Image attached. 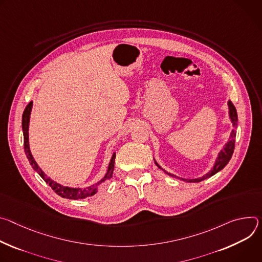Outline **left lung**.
Listing matches in <instances>:
<instances>
[{"mask_svg": "<svg viewBox=\"0 0 262 262\" xmlns=\"http://www.w3.org/2000/svg\"><path fill=\"white\" fill-rule=\"evenodd\" d=\"M228 106H229L230 119H231L232 123H233L234 129L232 130V132H231L230 140L225 144V148L220 152L219 157H217V159H216V161H215V164H214L213 168H212L208 173H206L205 176H203V177L198 178V179H189V180H187V179H182V178L176 177V176L171 175V173L165 171V172L167 173V175L172 176V177H176V178H178V179H181V180H184V181H187V182H201V181H203V180H205V179H207V178H209V177L215 175V173H216L217 171H220L221 169H223V168L227 165V163L230 161V159H231V157H232V154H233V152H234V148H235V137H236V128H237V121H238L236 108L234 107V105L232 104L231 101H229V102H228ZM155 163H156V165H157L159 168H161V167L158 165L157 162H155Z\"/></svg>", "mask_w": 262, "mask_h": 262, "instance_id": "obj_1", "label": "left lung"}]
</instances>
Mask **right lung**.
I'll use <instances>...</instances> for the list:
<instances>
[{
    "label": "right lung",
    "mask_w": 262,
    "mask_h": 262,
    "mask_svg": "<svg viewBox=\"0 0 262 262\" xmlns=\"http://www.w3.org/2000/svg\"><path fill=\"white\" fill-rule=\"evenodd\" d=\"M31 109H32V102L29 103L27 105V107L25 108V110H24L23 119H21V127H23V132H24V149H25V153H26V156H27L29 162H30V164L34 168V170L38 172V175L45 180V182L47 184L50 185V187L58 195H60L62 198L71 199V200H79V199H84L86 196H90V195L95 194L97 189H98V187L101 186L105 181L109 180L112 177V172H113V169H114L115 154H113V156H112V158L110 160V163H109V166H108V170L106 172L105 177L101 181H99L97 184H95L93 186L86 187L84 189H82V188H71V187H66V186H62L60 184L54 182L52 179L48 178L46 173L39 168V166L37 165V163L33 159V156H32V154L30 152V148H29V133H28V130H29V121H30Z\"/></svg>",
    "instance_id": "right-lung-1"
}]
</instances>
